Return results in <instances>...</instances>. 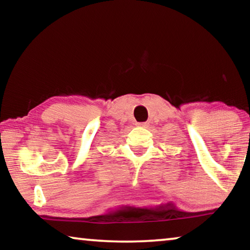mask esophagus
<instances>
[{
  "instance_id": "1",
  "label": "esophagus",
  "mask_w": 250,
  "mask_h": 250,
  "mask_svg": "<svg viewBox=\"0 0 250 250\" xmlns=\"http://www.w3.org/2000/svg\"><path fill=\"white\" fill-rule=\"evenodd\" d=\"M137 125L142 126V128H146V126L149 125V122H138Z\"/></svg>"
}]
</instances>
